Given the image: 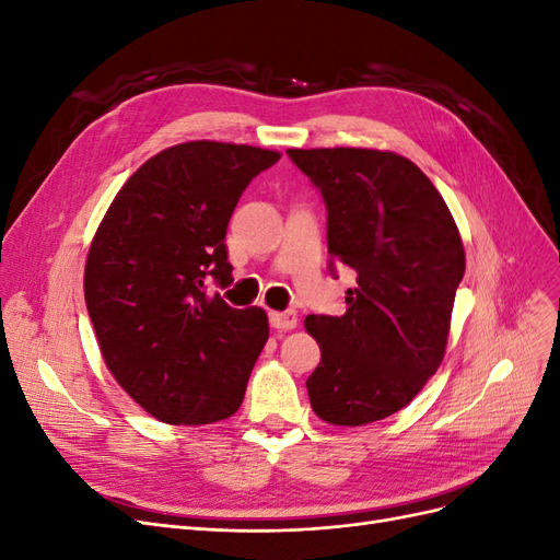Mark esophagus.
Wrapping results in <instances>:
<instances>
[{"label":"esophagus","mask_w":560,"mask_h":560,"mask_svg":"<svg viewBox=\"0 0 560 560\" xmlns=\"http://www.w3.org/2000/svg\"><path fill=\"white\" fill-rule=\"evenodd\" d=\"M268 319H270V327H273V329L290 331V329L296 327L299 315H296V311H284V313H270Z\"/></svg>","instance_id":"obj_1"}]
</instances>
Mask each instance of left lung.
<instances>
[{
    "label": "left lung",
    "instance_id": "obj_1",
    "mask_svg": "<svg viewBox=\"0 0 560 560\" xmlns=\"http://www.w3.org/2000/svg\"><path fill=\"white\" fill-rule=\"evenodd\" d=\"M327 206L329 270L358 284L341 317L308 315L322 358L313 411L358 428L409 404L446 352L465 249L446 202L416 163L376 149H287Z\"/></svg>",
    "mask_w": 560,
    "mask_h": 560
}]
</instances>
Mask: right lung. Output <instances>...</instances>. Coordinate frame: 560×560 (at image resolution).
<instances>
[{
    "label": "right lung",
    "mask_w": 560,
    "mask_h": 560,
    "mask_svg": "<svg viewBox=\"0 0 560 560\" xmlns=\"http://www.w3.org/2000/svg\"><path fill=\"white\" fill-rule=\"evenodd\" d=\"M278 161L247 144H175L121 186L97 226L83 294L100 350L116 383L171 425H210L241 409L268 317L231 308L206 282H233L229 219Z\"/></svg>",
    "instance_id": "obj_1"
}]
</instances>
